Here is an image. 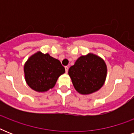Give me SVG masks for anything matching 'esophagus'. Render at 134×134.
Returning <instances> with one entry per match:
<instances>
[{"label":"esophagus","instance_id":"1","mask_svg":"<svg viewBox=\"0 0 134 134\" xmlns=\"http://www.w3.org/2000/svg\"><path fill=\"white\" fill-rule=\"evenodd\" d=\"M65 68V71H66V73H67V72H68V69H69V67H67V66H66Z\"/></svg>","mask_w":134,"mask_h":134}]
</instances>
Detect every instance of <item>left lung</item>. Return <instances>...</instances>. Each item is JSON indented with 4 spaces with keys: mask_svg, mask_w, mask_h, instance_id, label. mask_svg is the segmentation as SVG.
I'll list each match as a JSON object with an SVG mask.
<instances>
[{
    "mask_svg": "<svg viewBox=\"0 0 134 134\" xmlns=\"http://www.w3.org/2000/svg\"><path fill=\"white\" fill-rule=\"evenodd\" d=\"M75 90L81 94H90L104 86L107 75L105 61L90 53L76 60L68 71Z\"/></svg>",
    "mask_w": 134,
    "mask_h": 134,
    "instance_id": "8db88e82",
    "label": "left lung"
}]
</instances>
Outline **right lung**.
<instances>
[{"label": "right lung", "instance_id": "right-lung-1", "mask_svg": "<svg viewBox=\"0 0 134 134\" xmlns=\"http://www.w3.org/2000/svg\"><path fill=\"white\" fill-rule=\"evenodd\" d=\"M24 71L28 86L35 91L44 92L54 87L65 69L58 59L37 51L27 60Z\"/></svg>", "mask_w": 134, "mask_h": 134}]
</instances>
